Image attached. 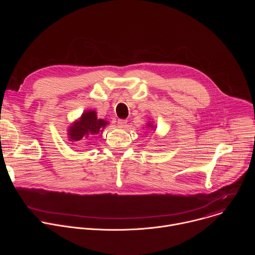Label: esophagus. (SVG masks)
<instances>
[{"instance_id":"obj_1","label":"esophagus","mask_w":255,"mask_h":255,"mask_svg":"<svg viewBox=\"0 0 255 255\" xmlns=\"http://www.w3.org/2000/svg\"><path fill=\"white\" fill-rule=\"evenodd\" d=\"M126 124H127V120L126 119H119L118 120V126L120 128H125Z\"/></svg>"}]
</instances>
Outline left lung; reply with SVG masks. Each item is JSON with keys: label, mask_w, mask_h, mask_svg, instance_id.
Wrapping results in <instances>:
<instances>
[{"label": "left lung", "mask_w": 255, "mask_h": 255, "mask_svg": "<svg viewBox=\"0 0 255 255\" xmlns=\"http://www.w3.org/2000/svg\"><path fill=\"white\" fill-rule=\"evenodd\" d=\"M147 126H149V127L152 128V124H150V123H147Z\"/></svg>", "instance_id": "8db88e82"}]
</instances>
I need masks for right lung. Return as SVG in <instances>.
I'll return each mask as SVG.
<instances>
[{
    "instance_id": "add662e5",
    "label": "right lung",
    "mask_w": 255,
    "mask_h": 255,
    "mask_svg": "<svg viewBox=\"0 0 255 255\" xmlns=\"http://www.w3.org/2000/svg\"><path fill=\"white\" fill-rule=\"evenodd\" d=\"M108 124L103 119H98L96 111L88 110L83 113L81 118L68 127L69 141L76 142L82 139H88L90 135L103 133V129Z\"/></svg>"
}]
</instances>
